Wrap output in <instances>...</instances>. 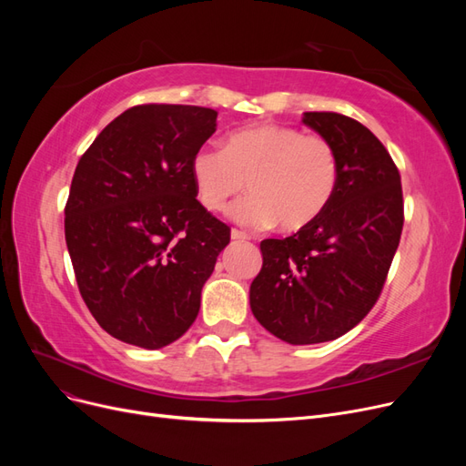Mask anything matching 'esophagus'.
I'll return each mask as SVG.
<instances>
[{
	"label": "esophagus",
	"instance_id": "esophagus-1",
	"mask_svg": "<svg viewBox=\"0 0 466 466\" xmlns=\"http://www.w3.org/2000/svg\"><path fill=\"white\" fill-rule=\"evenodd\" d=\"M231 238H233V241H247V238H250V237L245 231L231 229Z\"/></svg>",
	"mask_w": 466,
	"mask_h": 466
}]
</instances>
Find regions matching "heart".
Returning a JSON list of instances; mask_svg holds the SVG:
<instances>
[{"label": "heart", "mask_w": 466, "mask_h": 466, "mask_svg": "<svg viewBox=\"0 0 466 466\" xmlns=\"http://www.w3.org/2000/svg\"><path fill=\"white\" fill-rule=\"evenodd\" d=\"M196 194L209 211H223L247 187L233 218L250 228L278 221L299 231L317 221L334 198L340 177L330 139L279 124L235 130L219 147H202L190 163Z\"/></svg>", "instance_id": "1"}]
</instances>
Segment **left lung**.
Returning <instances> with one entry per match:
<instances>
[{
    "mask_svg": "<svg viewBox=\"0 0 466 466\" xmlns=\"http://www.w3.org/2000/svg\"><path fill=\"white\" fill-rule=\"evenodd\" d=\"M303 124L338 153L334 198L309 228L264 238L262 268L250 284L252 315L293 346L336 340L365 319L404 223L400 173L371 130L338 112H305Z\"/></svg>",
    "mask_w": 466,
    "mask_h": 466,
    "instance_id": "obj_1",
    "label": "left lung"
}]
</instances>
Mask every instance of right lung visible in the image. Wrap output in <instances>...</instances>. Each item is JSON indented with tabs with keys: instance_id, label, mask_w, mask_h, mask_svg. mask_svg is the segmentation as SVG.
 I'll use <instances>...</instances> for the list:
<instances>
[{
	"instance_id": "obj_1",
	"label": "right lung",
	"mask_w": 466,
	"mask_h": 466,
	"mask_svg": "<svg viewBox=\"0 0 466 466\" xmlns=\"http://www.w3.org/2000/svg\"><path fill=\"white\" fill-rule=\"evenodd\" d=\"M218 112L190 105L124 110L81 155L66 202V243L83 301L118 340H178L231 229L196 200L194 153Z\"/></svg>"
}]
</instances>
